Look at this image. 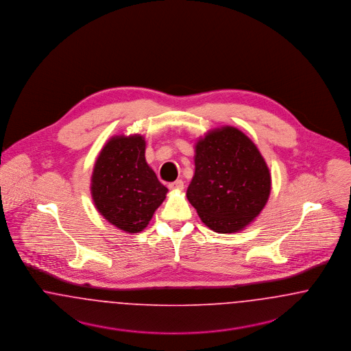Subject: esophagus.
Returning a JSON list of instances; mask_svg holds the SVG:
<instances>
[{
  "instance_id": "1",
  "label": "esophagus",
  "mask_w": 351,
  "mask_h": 351,
  "mask_svg": "<svg viewBox=\"0 0 351 351\" xmlns=\"http://www.w3.org/2000/svg\"><path fill=\"white\" fill-rule=\"evenodd\" d=\"M183 186H184V184H183L182 180H177V181L170 182L168 184V187L170 190H178V191L183 190Z\"/></svg>"
}]
</instances>
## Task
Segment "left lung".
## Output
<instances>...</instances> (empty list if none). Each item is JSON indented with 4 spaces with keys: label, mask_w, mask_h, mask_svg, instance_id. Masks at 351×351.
Instances as JSON below:
<instances>
[{
    "label": "left lung",
    "mask_w": 351,
    "mask_h": 351,
    "mask_svg": "<svg viewBox=\"0 0 351 351\" xmlns=\"http://www.w3.org/2000/svg\"><path fill=\"white\" fill-rule=\"evenodd\" d=\"M195 173L186 197L215 232L233 233L249 226L266 206L271 176L256 144L226 125L195 144Z\"/></svg>",
    "instance_id": "8db88e82"
}]
</instances>
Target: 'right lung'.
I'll list each match as a JSON object with an SVG mask.
<instances>
[{
	"label": "right lung",
	"mask_w": 351,
	"mask_h": 351,
	"mask_svg": "<svg viewBox=\"0 0 351 351\" xmlns=\"http://www.w3.org/2000/svg\"><path fill=\"white\" fill-rule=\"evenodd\" d=\"M90 190L98 213L127 233L145 228L168 193L145 161L141 135L107 141L93 169Z\"/></svg>",
	"instance_id": "add662e5"
}]
</instances>
